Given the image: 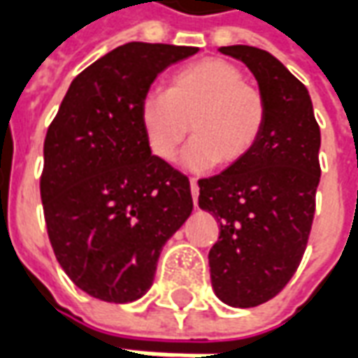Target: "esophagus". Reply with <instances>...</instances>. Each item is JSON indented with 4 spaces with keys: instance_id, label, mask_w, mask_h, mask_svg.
Returning <instances> with one entry per match:
<instances>
[{
    "instance_id": "34e87169",
    "label": "esophagus",
    "mask_w": 358,
    "mask_h": 358,
    "mask_svg": "<svg viewBox=\"0 0 358 358\" xmlns=\"http://www.w3.org/2000/svg\"><path fill=\"white\" fill-rule=\"evenodd\" d=\"M189 187H192V195H194V203L197 205V194H199V186H197V180H189Z\"/></svg>"
}]
</instances>
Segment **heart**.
<instances>
[{"instance_id": "heart-1", "label": "heart", "mask_w": 358, "mask_h": 358, "mask_svg": "<svg viewBox=\"0 0 358 358\" xmlns=\"http://www.w3.org/2000/svg\"><path fill=\"white\" fill-rule=\"evenodd\" d=\"M268 105L261 90L245 82L240 66L205 57L180 66L164 92H149L140 101V122L149 151L169 163L189 134L184 164L207 171L230 166L253 151L266 126Z\"/></svg>"}]
</instances>
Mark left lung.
Listing matches in <instances>:
<instances>
[{"mask_svg": "<svg viewBox=\"0 0 358 358\" xmlns=\"http://www.w3.org/2000/svg\"><path fill=\"white\" fill-rule=\"evenodd\" d=\"M243 61L266 97L268 118L240 163L199 180V207L220 222L210 282L230 307H257L284 289L307 249L320 182V128L307 88L268 51L220 48Z\"/></svg>", "mask_w": 358, "mask_h": 358, "instance_id": "1", "label": "left lung"}]
</instances>
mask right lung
<instances>
[{"label": "right lung", "instance_id": "obj_1", "mask_svg": "<svg viewBox=\"0 0 358 358\" xmlns=\"http://www.w3.org/2000/svg\"><path fill=\"white\" fill-rule=\"evenodd\" d=\"M197 48L130 42L84 69L43 141L40 195L51 248L82 292L140 299L163 245L192 215L189 180L151 155L140 101Z\"/></svg>", "mask_w": 358, "mask_h": 358}]
</instances>
